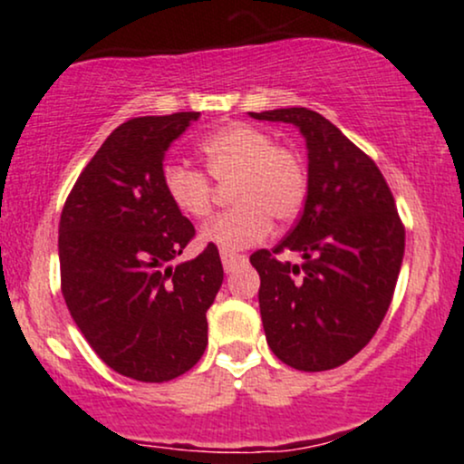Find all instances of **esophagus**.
<instances>
[{
  "label": "esophagus",
  "mask_w": 464,
  "mask_h": 464,
  "mask_svg": "<svg viewBox=\"0 0 464 464\" xmlns=\"http://www.w3.org/2000/svg\"><path fill=\"white\" fill-rule=\"evenodd\" d=\"M220 257H222V266H225V273H233V270H236L239 264L246 262V255L227 253V250H222Z\"/></svg>",
  "instance_id": "obj_1"
}]
</instances>
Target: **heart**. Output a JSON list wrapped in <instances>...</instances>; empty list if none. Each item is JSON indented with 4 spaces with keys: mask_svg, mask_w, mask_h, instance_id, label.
I'll return each instance as SVG.
<instances>
[{
    "mask_svg": "<svg viewBox=\"0 0 464 464\" xmlns=\"http://www.w3.org/2000/svg\"><path fill=\"white\" fill-rule=\"evenodd\" d=\"M209 177L218 183H231L227 209L202 228L200 239L227 253L264 242L276 222H292L305 207L310 174L296 148L276 143L273 132L259 126H222L200 141ZM200 169L185 163L163 168V189L169 202L191 220L209 216L214 207V183Z\"/></svg>",
    "mask_w": 464,
    "mask_h": 464,
    "instance_id": "1",
    "label": "heart"
}]
</instances>
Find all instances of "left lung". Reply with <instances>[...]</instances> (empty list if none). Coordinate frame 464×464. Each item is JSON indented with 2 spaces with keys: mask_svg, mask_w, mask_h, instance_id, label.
<instances>
[{
  "mask_svg": "<svg viewBox=\"0 0 464 464\" xmlns=\"http://www.w3.org/2000/svg\"><path fill=\"white\" fill-rule=\"evenodd\" d=\"M305 137L310 189L295 228L257 250L259 312L268 347L296 371H329L360 353L384 321L401 270L406 228L375 161L303 106L250 113ZM295 249L303 265L276 255Z\"/></svg>",
  "mask_w": 464,
  "mask_h": 464,
  "instance_id": "1",
  "label": "left lung"
}]
</instances>
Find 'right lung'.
I'll list each match as a JSON object with an SVG mask.
<instances>
[{"instance_id":"add662e5","label":"right lung","mask_w":464,"mask_h":464,"mask_svg":"<svg viewBox=\"0 0 464 464\" xmlns=\"http://www.w3.org/2000/svg\"><path fill=\"white\" fill-rule=\"evenodd\" d=\"M200 113L146 115L106 137L69 191L58 227L61 290L106 366L169 382L207 347V310L220 290L218 248L174 264L194 225L163 189L165 150Z\"/></svg>"}]
</instances>
